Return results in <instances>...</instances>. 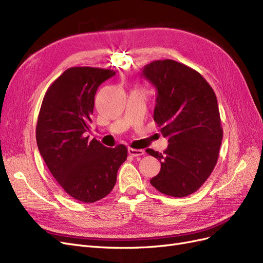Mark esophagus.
Segmentation results:
<instances>
[{
  "instance_id": "esophagus-1",
  "label": "esophagus",
  "mask_w": 263,
  "mask_h": 263,
  "mask_svg": "<svg viewBox=\"0 0 263 263\" xmlns=\"http://www.w3.org/2000/svg\"><path fill=\"white\" fill-rule=\"evenodd\" d=\"M128 154L132 157H140L145 155V151L142 149H134V148H128Z\"/></svg>"
}]
</instances>
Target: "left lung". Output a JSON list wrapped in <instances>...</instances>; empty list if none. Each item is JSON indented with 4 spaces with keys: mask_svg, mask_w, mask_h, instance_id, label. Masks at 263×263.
I'll return each instance as SVG.
<instances>
[{
    "mask_svg": "<svg viewBox=\"0 0 263 263\" xmlns=\"http://www.w3.org/2000/svg\"><path fill=\"white\" fill-rule=\"evenodd\" d=\"M141 77L156 87L154 119L169 142L162 154L146 150L161 163L150 183L165 195L187 196L203 185L218 159L222 129L216 95L197 71L170 59L149 63Z\"/></svg>",
    "mask_w": 263,
    "mask_h": 263,
    "instance_id": "obj_1",
    "label": "left lung"
}]
</instances>
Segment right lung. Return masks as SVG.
<instances>
[{"instance_id": "add662e5", "label": "right lung", "mask_w": 263, "mask_h": 263, "mask_svg": "<svg viewBox=\"0 0 263 263\" xmlns=\"http://www.w3.org/2000/svg\"><path fill=\"white\" fill-rule=\"evenodd\" d=\"M113 70L69 68L47 90L39 110L36 140L45 163L65 192L93 203L113 190L127 148L89 140L94 97Z\"/></svg>"}]
</instances>
